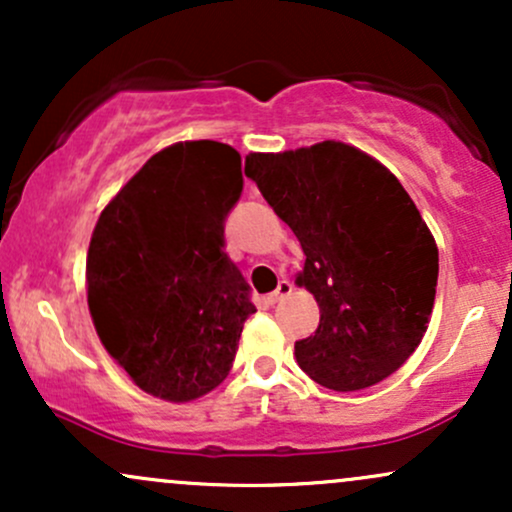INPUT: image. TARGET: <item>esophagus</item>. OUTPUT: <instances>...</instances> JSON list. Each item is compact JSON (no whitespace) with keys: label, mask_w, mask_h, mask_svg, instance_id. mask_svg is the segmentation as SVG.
Masks as SVG:
<instances>
[{"label":"esophagus","mask_w":512,"mask_h":512,"mask_svg":"<svg viewBox=\"0 0 512 512\" xmlns=\"http://www.w3.org/2000/svg\"><path fill=\"white\" fill-rule=\"evenodd\" d=\"M291 291H293V284H291V281L281 279V281H279V286H276V291L272 293V296H269V303H279V301H284V298H289V296H291Z\"/></svg>","instance_id":"obj_1"}]
</instances>
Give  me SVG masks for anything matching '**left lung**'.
<instances>
[{
	"mask_svg": "<svg viewBox=\"0 0 512 512\" xmlns=\"http://www.w3.org/2000/svg\"><path fill=\"white\" fill-rule=\"evenodd\" d=\"M245 175L301 243L296 284L315 296L320 325L296 342L315 383L356 392L404 366L428 330L438 245L383 163L334 142L245 156Z\"/></svg>",
	"mask_w": 512,
	"mask_h": 512,
	"instance_id": "obj_1",
	"label": "left lung"
}]
</instances>
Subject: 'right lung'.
<instances>
[{
  "instance_id": "obj_1",
  "label": "right lung",
  "mask_w": 512,
  "mask_h": 512,
  "mask_svg": "<svg viewBox=\"0 0 512 512\" xmlns=\"http://www.w3.org/2000/svg\"><path fill=\"white\" fill-rule=\"evenodd\" d=\"M240 192L233 146L178 142L132 175L93 228L86 298L98 337L134 385L166 402L219 387L255 313L223 250Z\"/></svg>"
}]
</instances>
